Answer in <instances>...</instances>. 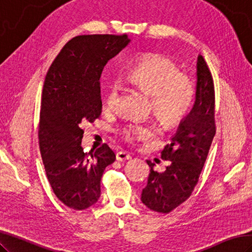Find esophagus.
<instances>
[{"mask_svg":"<svg viewBox=\"0 0 252 252\" xmlns=\"http://www.w3.org/2000/svg\"><path fill=\"white\" fill-rule=\"evenodd\" d=\"M130 158H131V156L125 151H120L116 153V160H119V161L128 160V159H130Z\"/></svg>","mask_w":252,"mask_h":252,"instance_id":"34e87169","label":"esophagus"}]
</instances>
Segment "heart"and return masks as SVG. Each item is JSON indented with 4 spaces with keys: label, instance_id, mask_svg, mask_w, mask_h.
I'll use <instances>...</instances> for the list:
<instances>
[{
    "label": "heart",
    "instance_id": "heart-1",
    "mask_svg": "<svg viewBox=\"0 0 252 252\" xmlns=\"http://www.w3.org/2000/svg\"><path fill=\"white\" fill-rule=\"evenodd\" d=\"M125 81L152 96L153 113L165 127H174L186 118L194 98L193 83L182 73L180 67L167 55L147 53L141 57L124 75ZM119 88L111 85L107 95L109 107L114 106ZM151 127L132 123L122 129L128 142L145 140L151 136Z\"/></svg>",
    "mask_w": 252,
    "mask_h": 252
}]
</instances>
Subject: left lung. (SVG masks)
<instances>
[{
    "label": "left lung",
    "instance_id": "1",
    "mask_svg": "<svg viewBox=\"0 0 252 252\" xmlns=\"http://www.w3.org/2000/svg\"><path fill=\"white\" fill-rule=\"evenodd\" d=\"M197 90L191 111L177 129L171 143L161 151L163 160H170L163 172L150 165L147 185L141 201L150 210L168 214L191 195L216 133L215 124V87L210 68L202 55L197 63Z\"/></svg>",
    "mask_w": 252,
    "mask_h": 252
}]
</instances>
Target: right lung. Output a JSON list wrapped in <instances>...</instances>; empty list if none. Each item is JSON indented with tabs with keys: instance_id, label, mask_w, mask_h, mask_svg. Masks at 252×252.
I'll use <instances>...</instances> for the list:
<instances>
[{
	"instance_id": "right-lung-1",
	"label": "right lung",
	"mask_w": 252,
	"mask_h": 252,
	"mask_svg": "<svg viewBox=\"0 0 252 252\" xmlns=\"http://www.w3.org/2000/svg\"><path fill=\"white\" fill-rule=\"evenodd\" d=\"M129 41L126 34L77 36L63 47L46 75L39 150L54 194L72 210L82 211L96 203L103 171L115 160L106 143L83 152L82 124L99 118L102 69Z\"/></svg>"
}]
</instances>
